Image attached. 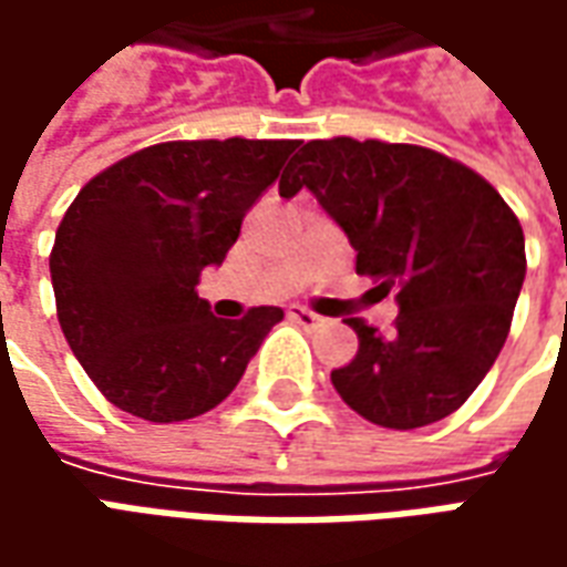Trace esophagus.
Returning <instances> with one entry per match:
<instances>
[{
    "label": "esophagus",
    "mask_w": 567,
    "mask_h": 567,
    "mask_svg": "<svg viewBox=\"0 0 567 567\" xmlns=\"http://www.w3.org/2000/svg\"><path fill=\"white\" fill-rule=\"evenodd\" d=\"M288 319L297 321L300 328H309V331H316V328H324V324H328L324 316H319V312H312V309H303V307L288 309Z\"/></svg>",
    "instance_id": "1"
}]
</instances>
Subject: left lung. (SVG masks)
<instances>
[{"instance_id": "left-lung-1", "label": "left lung", "mask_w": 567, "mask_h": 567, "mask_svg": "<svg viewBox=\"0 0 567 567\" xmlns=\"http://www.w3.org/2000/svg\"><path fill=\"white\" fill-rule=\"evenodd\" d=\"M300 187L343 227L355 270L398 300L392 333L346 319L358 355L333 370V389L398 431L455 413L511 331L525 279L519 218L464 163L380 140L307 142L279 178L285 199Z\"/></svg>"}]
</instances>
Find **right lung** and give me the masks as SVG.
<instances>
[{"instance_id": "add662e5", "label": "right lung", "mask_w": 567, "mask_h": 567, "mask_svg": "<svg viewBox=\"0 0 567 567\" xmlns=\"http://www.w3.org/2000/svg\"><path fill=\"white\" fill-rule=\"evenodd\" d=\"M295 140L161 142L81 187L56 227L51 282L69 349L130 416L182 422L234 392L279 307L218 319L197 295Z\"/></svg>"}]
</instances>
